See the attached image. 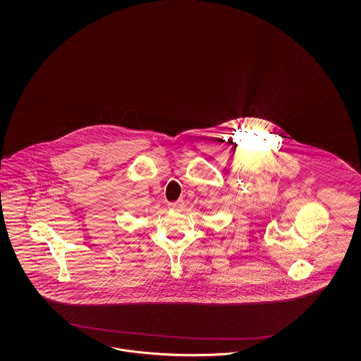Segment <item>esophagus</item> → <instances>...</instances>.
Instances as JSON below:
<instances>
[{"label":"esophagus","mask_w":361,"mask_h":361,"mask_svg":"<svg viewBox=\"0 0 361 361\" xmlns=\"http://www.w3.org/2000/svg\"><path fill=\"white\" fill-rule=\"evenodd\" d=\"M183 207H184V201H183V200H178V201L169 202V204H168V208L173 209V210H180Z\"/></svg>","instance_id":"esophagus-1"}]
</instances>
